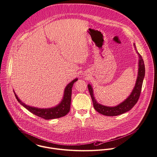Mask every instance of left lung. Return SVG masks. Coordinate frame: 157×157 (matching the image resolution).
Wrapping results in <instances>:
<instances>
[{
    "mask_svg": "<svg viewBox=\"0 0 157 157\" xmlns=\"http://www.w3.org/2000/svg\"><path fill=\"white\" fill-rule=\"evenodd\" d=\"M134 46L135 48L136 52L139 56V59H140L138 78L136 79L135 86L132 92L131 93L130 95L125 101H124L122 103H121L119 105L114 107H109V106H106L100 105L97 102L94 97V93H93V89L91 85L88 84V89L92 100L94 107L98 113L107 116H116L121 115L127 111H129L138 102L141 92L143 79L145 76V65H144V60L142 58V56L138 52L137 49H136L135 44H134Z\"/></svg>",
    "mask_w": 157,
    "mask_h": 157,
    "instance_id": "1",
    "label": "left lung"
}]
</instances>
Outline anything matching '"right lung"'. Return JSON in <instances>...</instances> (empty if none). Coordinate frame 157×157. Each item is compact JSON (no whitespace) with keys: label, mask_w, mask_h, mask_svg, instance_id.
Returning a JSON list of instances; mask_svg holds the SVG:
<instances>
[{"label":"right lung","mask_w":157,"mask_h":157,"mask_svg":"<svg viewBox=\"0 0 157 157\" xmlns=\"http://www.w3.org/2000/svg\"><path fill=\"white\" fill-rule=\"evenodd\" d=\"M77 81H78V78H76L67 86V87L65 89L64 95H63V97L62 101L56 107L51 108L40 109L38 108H35V107L26 105L18 98V97H17L14 92V91L13 92L14 93L15 97L17 100L18 101V102L21 105H22L25 108H26L29 111L36 115V116L46 120L54 119L63 117L66 114H67L70 111L71 100L72 87L73 86V84Z\"/></svg>","instance_id":"1"}]
</instances>
